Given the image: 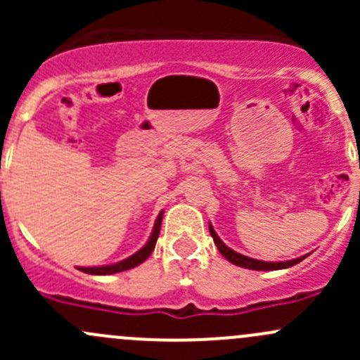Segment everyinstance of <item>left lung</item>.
I'll list each match as a JSON object with an SVG mask.
<instances>
[{"label":"left lung","mask_w":360,"mask_h":360,"mask_svg":"<svg viewBox=\"0 0 360 360\" xmlns=\"http://www.w3.org/2000/svg\"><path fill=\"white\" fill-rule=\"evenodd\" d=\"M209 231L214 238V244L217 245V250H219V252L223 254V256L226 257L230 263L237 264V266H242V268H249V270H259V271L284 270V268H291V266H294V264H297L300 261H303L304 257H307V256H301V257H296V259H291V261H275V263H270V261L252 259V257L244 256V254H238V252H235L233 249L228 248V245L224 244L219 237H217V233L214 231L212 224H209Z\"/></svg>","instance_id":"1"}]
</instances>
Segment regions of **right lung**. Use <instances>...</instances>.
I'll use <instances>...</instances> for the list:
<instances>
[{"label": "right lung", "instance_id": "1", "mask_svg": "<svg viewBox=\"0 0 360 360\" xmlns=\"http://www.w3.org/2000/svg\"><path fill=\"white\" fill-rule=\"evenodd\" d=\"M162 216L163 212L158 214L157 221H155V226H153V231H151V237L148 238L146 245H144L143 249L137 250L136 254H132L130 257H127V259L120 261V263H115V264H106V266H78V270H82L83 274H89V275H111V274H118V271H125V270H130V268L137 266V264L144 263V261L148 259V257L151 256V252H153L155 249V244H157L158 240V235H160V226H162Z\"/></svg>", "mask_w": 360, "mask_h": 360}]
</instances>
